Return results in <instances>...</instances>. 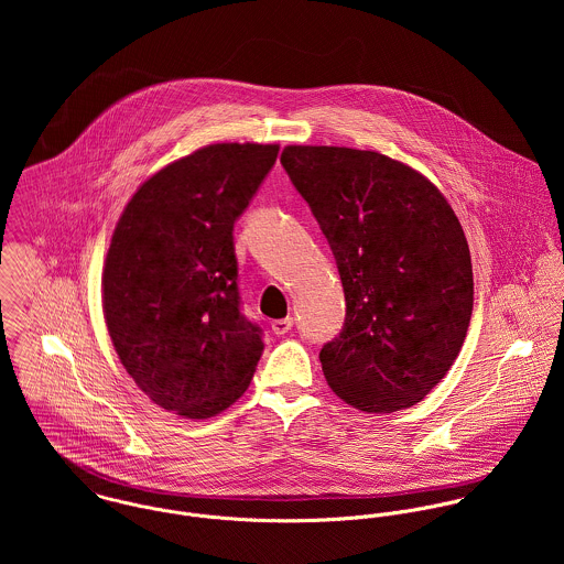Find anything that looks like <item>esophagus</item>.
I'll use <instances>...</instances> for the list:
<instances>
[{
	"label": "esophagus",
	"mask_w": 564,
	"mask_h": 564,
	"mask_svg": "<svg viewBox=\"0 0 564 564\" xmlns=\"http://www.w3.org/2000/svg\"><path fill=\"white\" fill-rule=\"evenodd\" d=\"M271 329H273V334H286V332H291V329H293V317L271 322Z\"/></svg>",
	"instance_id": "esophagus-1"
}]
</instances>
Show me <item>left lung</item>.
<instances>
[{
  "instance_id": "1",
  "label": "left lung",
  "mask_w": 564,
  "mask_h": 564,
  "mask_svg": "<svg viewBox=\"0 0 564 564\" xmlns=\"http://www.w3.org/2000/svg\"><path fill=\"white\" fill-rule=\"evenodd\" d=\"M280 162L345 291L343 329L319 354L327 384L365 412L421 402L471 322V253L458 217L427 177L378 152L289 145Z\"/></svg>"
}]
</instances>
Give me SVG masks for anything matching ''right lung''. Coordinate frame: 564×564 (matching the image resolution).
Masks as SVG:
<instances>
[{"label":"right lung","instance_id":"1","mask_svg":"<svg viewBox=\"0 0 564 564\" xmlns=\"http://www.w3.org/2000/svg\"><path fill=\"white\" fill-rule=\"evenodd\" d=\"M280 148L217 143L171 162L126 206L104 267L121 365L164 410L208 419L237 402L262 356L239 295L235 224Z\"/></svg>","mask_w":564,"mask_h":564}]
</instances>
